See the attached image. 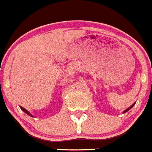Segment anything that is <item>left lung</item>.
Segmentation results:
<instances>
[{"label":"left lung","instance_id":"obj_1","mask_svg":"<svg viewBox=\"0 0 152 152\" xmlns=\"http://www.w3.org/2000/svg\"><path fill=\"white\" fill-rule=\"evenodd\" d=\"M134 104H135V103H133V104H132V106H130V107H129V108H128V109H126V110H124V112H123V114H124V113H126V112H128V111H129V109H132V107H133V106H134Z\"/></svg>","mask_w":152,"mask_h":152}]
</instances>
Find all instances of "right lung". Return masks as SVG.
I'll return each mask as SVG.
<instances>
[{"mask_svg": "<svg viewBox=\"0 0 152 152\" xmlns=\"http://www.w3.org/2000/svg\"><path fill=\"white\" fill-rule=\"evenodd\" d=\"M20 109H21V110H22V111H23V112H25L26 114H27V115H29V116L32 117V118H33V117H34V116H33L32 115H31V113H29V112H28V111H27L26 109H24V108H23V107H22V106H20Z\"/></svg>", "mask_w": 152, "mask_h": 152, "instance_id": "1", "label": "right lung"}]
</instances>
